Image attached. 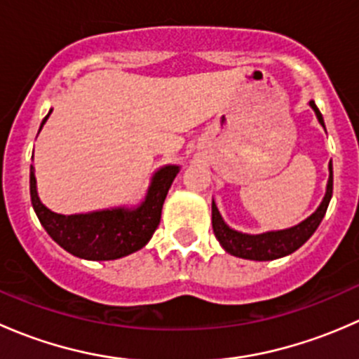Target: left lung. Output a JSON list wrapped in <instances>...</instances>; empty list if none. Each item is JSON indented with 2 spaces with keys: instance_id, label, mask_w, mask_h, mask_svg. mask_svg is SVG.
<instances>
[{
  "instance_id": "8db88e82",
  "label": "left lung",
  "mask_w": 359,
  "mask_h": 359,
  "mask_svg": "<svg viewBox=\"0 0 359 359\" xmlns=\"http://www.w3.org/2000/svg\"><path fill=\"white\" fill-rule=\"evenodd\" d=\"M309 106L316 112V118L321 125L325 126L323 116L318 111L316 104L311 100ZM332 193H334V172H332V163H330V177H328V186L327 194H325L323 201H321L320 208L300 222L299 226L290 227L285 231H273V233H264V234H245L240 231H234L233 227L227 226L224 222L222 215H220L219 208H217L215 201H212V227L213 234L222 245L224 250L231 255L241 257V259L250 260H274L280 257L288 255V253L295 252L297 248L302 247L307 240L314 234L318 226L323 220L325 213H327L328 203L332 200Z\"/></svg>"
}]
</instances>
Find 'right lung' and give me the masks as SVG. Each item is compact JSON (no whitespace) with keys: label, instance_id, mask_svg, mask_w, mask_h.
I'll use <instances>...</instances> for the list:
<instances>
[{"label":"right lung","instance_id":"add662e5","mask_svg":"<svg viewBox=\"0 0 359 359\" xmlns=\"http://www.w3.org/2000/svg\"><path fill=\"white\" fill-rule=\"evenodd\" d=\"M52 112V111H50ZM43 119L41 126L48 119ZM41 130V128H39ZM179 166L168 165L153 177L146 200L135 210L114 208L102 212L60 215L39 201L34 166L31 165L29 189L39 222L55 243L72 255L86 260H114L137 252L151 240L161 219V208Z\"/></svg>","mask_w":359,"mask_h":359}]
</instances>
